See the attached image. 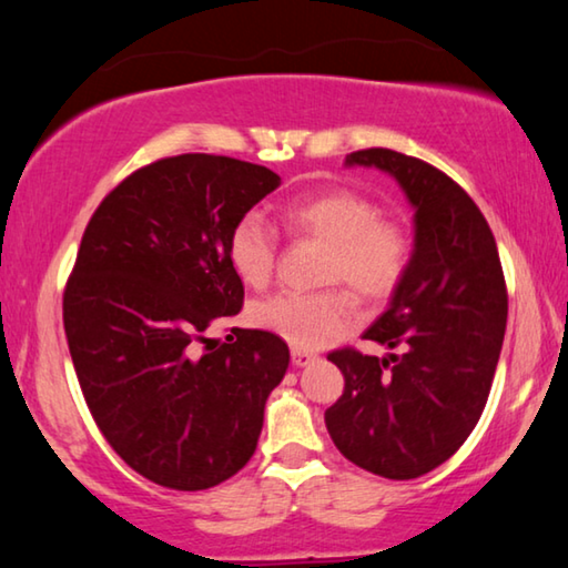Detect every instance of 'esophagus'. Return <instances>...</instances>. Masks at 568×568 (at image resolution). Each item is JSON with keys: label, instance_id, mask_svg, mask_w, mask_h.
<instances>
[{"label": "esophagus", "instance_id": "34e87169", "mask_svg": "<svg viewBox=\"0 0 568 568\" xmlns=\"http://www.w3.org/2000/svg\"><path fill=\"white\" fill-rule=\"evenodd\" d=\"M291 358H293V365H297V368H305V365H311L315 358H318V355L301 351V348H293L291 351Z\"/></svg>", "mask_w": 568, "mask_h": 568}]
</instances>
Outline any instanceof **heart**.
I'll return each instance as SVG.
<instances>
[{
    "label": "heart",
    "instance_id": "b5f03b06",
    "mask_svg": "<svg viewBox=\"0 0 568 568\" xmlns=\"http://www.w3.org/2000/svg\"><path fill=\"white\" fill-rule=\"evenodd\" d=\"M283 225L293 237L325 243L318 281L345 283L363 301H383L403 283L413 255L408 227L383 217L373 200L331 187L283 205ZM227 257L240 281L265 287L277 267V233L263 215L245 213L227 235ZM250 318L301 351H315L345 333L353 321L351 295L343 287L315 293L285 291L255 303Z\"/></svg>",
    "mask_w": 568,
    "mask_h": 568
}]
</instances>
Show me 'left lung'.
<instances>
[{
	"instance_id": "8db88e82",
	"label": "left lung",
	"mask_w": 568,
	"mask_h": 568,
	"mask_svg": "<svg viewBox=\"0 0 568 568\" xmlns=\"http://www.w3.org/2000/svg\"><path fill=\"white\" fill-rule=\"evenodd\" d=\"M345 165L398 180L416 207V247L388 311L363 333L393 353H328L345 388L325 426L355 466L408 480L454 456L484 413L506 333V281L484 213L446 172L386 148L351 152Z\"/></svg>"
}]
</instances>
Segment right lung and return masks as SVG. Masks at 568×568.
Returning a JSON list of instances; mask_svg holds the SVG:
<instances>
[{"mask_svg":"<svg viewBox=\"0 0 568 568\" xmlns=\"http://www.w3.org/2000/svg\"><path fill=\"white\" fill-rule=\"evenodd\" d=\"M277 185L235 158H162L84 227L62 297L74 373L114 454L152 484L203 491L255 454L291 351L267 331L233 328L223 343L205 333L243 307L230 227Z\"/></svg>","mask_w":568,"mask_h":568,"instance_id":"1","label":"right lung"}]
</instances>
